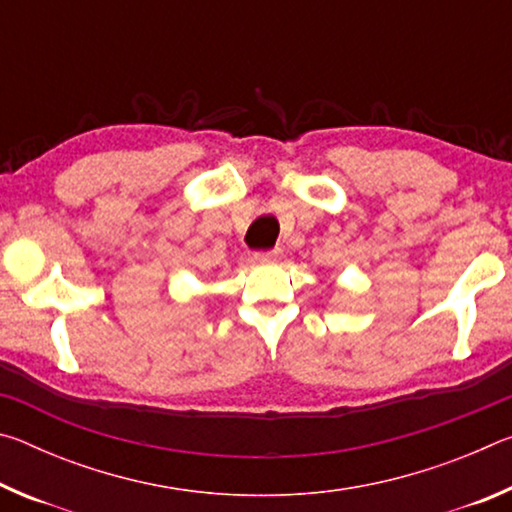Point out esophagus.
Wrapping results in <instances>:
<instances>
[{"instance_id": "esophagus-1", "label": "esophagus", "mask_w": 512, "mask_h": 512, "mask_svg": "<svg viewBox=\"0 0 512 512\" xmlns=\"http://www.w3.org/2000/svg\"><path fill=\"white\" fill-rule=\"evenodd\" d=\"M280 257H282V250L275 248V250H266V253H255V262L271 264V262H280Z\"/></svg>"}]
</instances>
